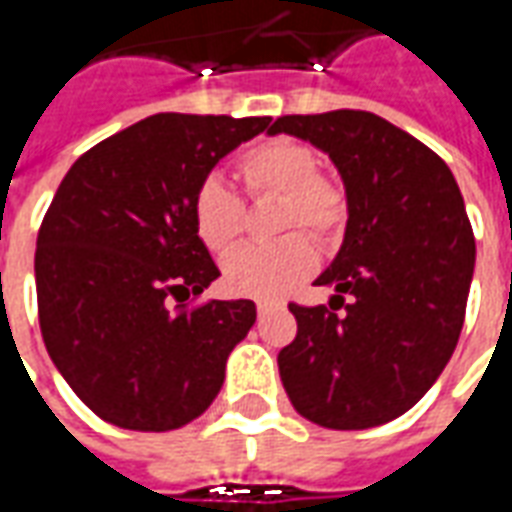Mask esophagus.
Returning <instances> with one entry per match:
<instances>
[{"mask_svg":"<svg viewBox=\"0 0 512 512\" xmlns=\"http://www.w3.org/2000/svg\"><path fill=\"white\" fill-rule=\"evenodd\" d=\"M273 308H281V303H270V300H259V303H256V311H259V314H270V311H273Z\"/></svg>","mask_w":512,"mask_h":512,"instance_id":"1","label":"esophagus"}]
</instances>
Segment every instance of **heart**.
<instances>
[{"mask_svg": "<svg viewBox=\"0 0 512 512\" xmlns=\"http://www.w3.org/2000/svg\"><path fill=\"white\" fill-rule=\"evenodd\" d=\"M237 173L250 195H281L278 228H306L317 239L333 237L344 223L347 201L339 184L320 176L314 148L273 137L245 148ZM192 226L212 253H226L242 234V201L226 181L209 176L192 198ZM317 253L303 234L281 239L270 248H239L223 262V281L242 297H278L314 273Z\"/></svg>", "mask_w": 512, "mask_h": 512, "instance_id": "1", "label": "heart"}]
</instances>
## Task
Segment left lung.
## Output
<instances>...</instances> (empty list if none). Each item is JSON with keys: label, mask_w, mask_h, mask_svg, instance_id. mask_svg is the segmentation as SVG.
<instances>
[{"label": "left lung", "mask_w": 512, "mask_h": 512, "mask_svg": "<svg viewBox=\"0 0 512 512\" xmlns=\"http://www.w3.org/2000/svg\"><path fill=\"white\" fill-rule=\"evenodd\" d=\"M270 134L328 154L347 198L342 248L314 281L333 289L331 308L289 306L297 336L278 353L281 383L320 427L391 422L430 391L463 328L474 234L458 181L438 154L372 112L284 115Z\"/></svg>", "instance_id": "1"}]
</instances>
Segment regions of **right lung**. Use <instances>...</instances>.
<instances>
[{"label": "right lung", "mask_w": 512, "mask_h": 512, "mask_svg": "<svg viewBox=\"0 0 512 512\" xmlns=\"http://www.w3.org/2000/svg\"><path fill=\"white\" fill-rule=\"evenodd\" d=\"M270 118L159 112L76 159L43 217L35 286L43 344L104 422L165 433L212 405L256 322L253 300L201 295L220 270L192 226V198L220 159Z\"/></svg>", "instance_id": "right-lung-1"}]
</instances>
